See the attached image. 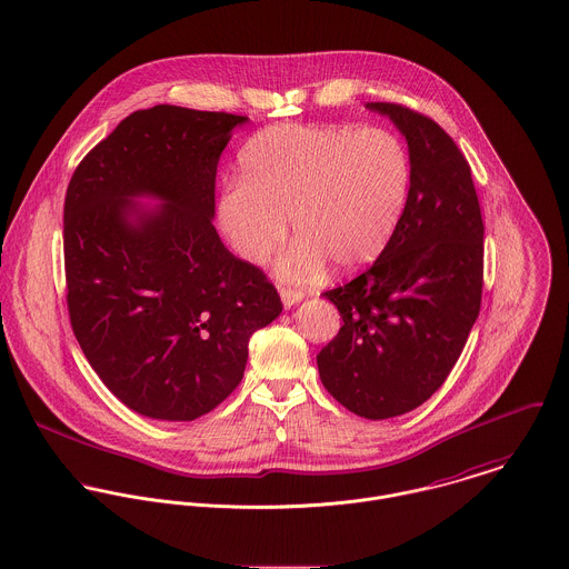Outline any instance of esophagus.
Wrapping results in <instances>:
<instances>
[{
    "mask_svg": "<svg viewBox=\"0 0 569 569\" xmlns=\"http://www.w3.org/2000/svg\"><path fill=\"white\" fill-rule=\"evenodd\" d=\"M280 296H282L284 307H293L305 298V293L300 289H291V287H280Z\"/></svg>",
    "mask_w": 569,
    "mask_h": 569,
    "instance_id": "esophagus-1",
    "label": "esophagus"
}]
</instances>
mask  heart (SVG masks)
Masks as SVG:
<instances>
[{"label": "heart", "instance_id": "b5f03b06", "mask_svg": "<svg viewBox=\"0 0 569 569\" xmlns=\"http://www.w3.org/2000/svg\"><path fill=\"white\" fill-rule=\"evenodd\" d=\"M241 181L217 203V219L234 251L262 262L287 237H300L280 258L291 280L372 262L406 212L411 160L386 129L355 124H276L253 136L239 156Z\"/></svg>", "mask_w": 569, "mask_h": 569}]
</instances>
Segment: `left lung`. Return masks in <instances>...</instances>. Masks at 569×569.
<instances>
[{
    "mask_svg": "<svg viewBox=\"0 0 569 569\" xmlns=\"http://www.w3.org/2000/svg\"><path fill=\"white\" fill-rule=\"evenodd\" d=\"M406 136L411 183L388 247L325 291L341 328L318 355L330 397L381 420L422 406L453 370L482 307L485 223L471 166L429 116L368 102Z\"/></svg>",
    "mask_w": 569,
    "mask_h": 569,
    "instance_id": "left-lung-1",
    "label": "left lung"
}]
</instances>
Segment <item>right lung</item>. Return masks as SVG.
Listing matches in <instances>:
<instances>
[{"label":"right lung","instance_id":"add662e5","mask_svg":"<svg viewBox=\"0 0 569 569\" xmlns=\"http://www.w3.org/2000/svg\"><path fill=\"white\" fill-rule=\"evenodd\" d=\"M247 116L156 104L77 166L63 208L68 313L102 383L133 411L194 420L241 383L249 337L282 302L214 226L217 166ZM167 203L131 227L128 199Z\"/></svg>","mask_w":569,"mask_h":569}]
</instances>
